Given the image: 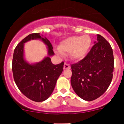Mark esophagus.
Listing matches in <instances>:
<instances>
[{"instance_id": "34e87169", "label": "esophagus", "mask_w": 124, "mask_h": 124, "mask_svg": "<svg viewBox=\"0 0 124 124\" xmlns=\"http://www.w3.org/2000/svg\"><path fill=\"white\" fill-rule=\"evenodd\" d=\"M70 68L71 67H70V65H69L68 63L65 62L64 65H63V69H64V70H66V69H70Z\"/></svg>"}]
</instances>
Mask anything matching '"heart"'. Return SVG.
I'll return each mask as SVG.
<instances>
[{"instance_id": "b5f03b06", "label": "heart", "mask_w": 124, "mask_h": 124, "mask_svg": "<svg viewBox=\"0 0 124 124\" xmlns=\"http://www.w3.org/2000/svg\"><path fill=\"white\" fill-rule=\"evenodd\" d=\"M92 44V40L88 35L72 36L62 40L59 46L58 54L70 53L71 58L75 60L84 58Z\"/></svg>"}]
</instances>
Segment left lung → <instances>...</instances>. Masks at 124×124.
Masks as SVG:
<instances>
[{
    "label": "left lung",
    "instance_id": "8db88e82",
    "mask_svg": "<svg viewBox=\"0 0 124 124\" xmlns=\"http://www.w3.org/2000/svg\"><path fill=\"white\" fill-rule=\"evenodd\" d=\"M97 41L84 59L71 65V83L75 93L92 101L108 89L113 77L114 58L111 46L97 34Z\"/></svg>",
    "mask_w": 124,
    "mask_h": 124
}]
</instances>
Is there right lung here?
Wrapping results in <instances>:
<instances>
[{
    "label": "right lung",
    "mask_w": 124,
    "mask_h": 124,
    "mask_svg": "<svg viewBox=\"0 0 124 124\" xmlns=\"http://www.w3.org/2000/svg\"><path fill=\"white\" fill-rule=\"evenodd\" d=\"M42 36L40 33H32L25 37L14 50L12 65L14 81L18 88L26 97L37 102L45 101L50 97L64 65L63 62L53 65L49 56L35 64H30L25 61L24 43L34 39L42 40L47 46L48 54H54L52 44Z\"/></svg>",
    "instance_id": "right-lung-1"
}]
</instances>
